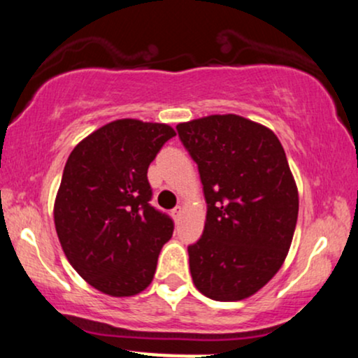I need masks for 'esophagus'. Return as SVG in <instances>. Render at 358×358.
<instances>
[{"label":"esophagus","instance_id":"34e87169","mask_svg":"<svg viewBox=\"0 0 358 358\" xmlns=\"http://www.w3.org/2000/svg\"><path fill=\"white\" fill-rule=\"evenodd\" d=\"M182 215H183V207H176V208H173V217H175L176 220L182 219Z\"/></svg>","mask_w":358,"mask_h":358}]
</instances>
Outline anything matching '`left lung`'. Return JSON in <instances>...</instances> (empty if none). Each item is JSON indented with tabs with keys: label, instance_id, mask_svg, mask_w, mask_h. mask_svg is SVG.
I'll use <instances>...</instances> for the list:
<instances>
[{
	"label": "left lung",
	"instance_id": "obj_1",
	"mask_svg": "<svg viewBox=\"0 0 358 358\" xmlns=\"http://www.w3.org/2000/svg\"><path fill=\"white\" fill-rule=\"evenodd\" d=\"M199 165L207 219L188 245L193 285L215 301L252 296L282 266L298 220V188L269 127L237 114L180 122Z\"/></svg>",
	"mask_w": 358,
	"mask_h": 358
}]
</instances>
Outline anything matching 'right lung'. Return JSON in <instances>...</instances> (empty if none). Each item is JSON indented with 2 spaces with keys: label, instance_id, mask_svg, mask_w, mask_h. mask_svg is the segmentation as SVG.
<instances>
[{
  "label": "right lung",
  "instance_id": "1",
  "mask_svg": "<svg viewBox=\"0 0 358 358\" xmlns=\"http://www.w3.org/2000/svg\"><path fill=\"white\" fill-rule=\"evenodd\" d=\"M175 129L117 119L73 148L53 205L72 268L109 296H134L153 281L173 220L151 207L148 166Z\"/></svg>",
  "mask_w": 358,
  "mask_h": 358
}]
</instances>
